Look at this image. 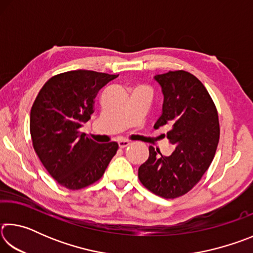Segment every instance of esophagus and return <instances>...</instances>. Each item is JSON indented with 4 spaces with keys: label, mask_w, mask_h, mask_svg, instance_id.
<instances>
[{
    "label": "esophagus",
    "mask_w": 253,
    "mask_h": 253,
    "mask_svg": "<svg viewBox=\"0 0 253 253\" xmlns=\"http://www.w3.org/2000/svg\"><path fill=\"white\" fill-rule=\"evenodd\" d=\"M130 145V143L128 140H119L118 142V146L119 148H126Z\"/></svg>",
    "instance_id": "obj_1"
}]
</instances>
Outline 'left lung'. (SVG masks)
Listing matches in <instances>:
<instances>
[{"label":"left lung","mask_w":253,"mask_h":253,"mask_svg":"<svg viewBox=\"0 0 253 253\" xmlns=\"http://www.w3.org/2000/svg\"><path fill=\"white\" fill-rule=\"evenodd\" d=\"M154 79L164 96L154 127L169 126L166 138L175 149L163 156L149 146V157L139 166L138 178L154 194L175 199L187 193L212 163L220 138L219 117L203 84L190 72L169 71Z\"/></svg>","instance_id":"1"}]
</instances>
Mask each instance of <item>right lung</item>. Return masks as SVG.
Instances as JSON below:
<instances>
[{"instance_id": "add662e5", "label": "right lung", "mask_w": 253, "mask_h": 253, "mask_svg": "<svg viewBox=\"0 0 253 253\" xmlns=\"http://www.w3.org/2000/svg\"><path fill=\"white\" fill-rule=\"evenodd\" d=\"M117 77L68 71L50 78L38 93L30 114L33 148L60 185L79 190L97 182L116 154V142L98 144L79 129L90 119L97 92Z\"/></svg>"}]
</instances>
